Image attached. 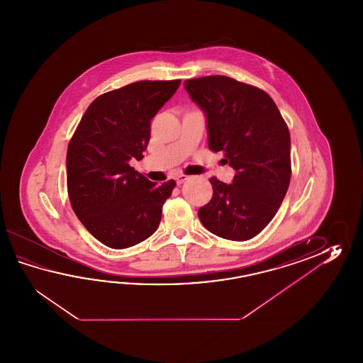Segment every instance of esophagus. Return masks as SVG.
Masks as SVG:
<instances>
[{
	"mask_svg": "<svg viewBox=\"0 0 363 363\" xmlns=\"http://www.w3.org/2000/svg\"><path fill=\"white\" fill-rule=\"evenodd\" d=\"M186 180H189V177H186L184 174H180V175L177 177V183H178L179 185L183 184Z\"/></svg>",
	"mask_w": 363,
	"mask_h": 363,
	"instance_id": "obj_1",
	"label": "esophagus"
}]
</instances>
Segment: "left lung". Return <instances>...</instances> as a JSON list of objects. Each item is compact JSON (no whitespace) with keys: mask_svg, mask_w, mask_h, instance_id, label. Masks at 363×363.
I'll use <instances>...</instances> for the list:
<instances>
[{"mask_svg":"<svg viewBox=\"0 0 363 363\" xmlns=\"http://www.w3.org/2000/svg\"><path fill=\"white\" fill-rule=\"evenodd\" d=\"M185 89L208 116V149L236 170L231 184L208 179L213 197L199 210L203 227L245 241L270 223L291 175V135L267 93L223 75L188 79Z\"/></svg>","mask_w":363,"mask_h":363,"instance_id":"left-lung-1","label":"left lung"}]
</instances>
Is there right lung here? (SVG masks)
<instances>
[{
    "label": "right lung",
    "mask_w": 363,
    "mask_h": 363,
    "mask_svg": "<svg viewBox=\"0 0 363 363\" xmlns=\"http://www.w3.org/2000/svg\"><path fill=\"white\" fill-rule=\"evenodd\" d=\"M177 80H140L104 93L85 110L66 157L69 203L104 245L133 247L158 228L175 180L150 182L130 166L150 140V121L177 92Z\"/></svg>",
    "instance_id": "obj_1"
}]
</instances>
